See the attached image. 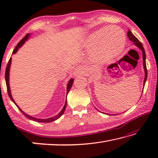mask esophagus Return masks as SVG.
Wrapping results in <instances>:
<instances>
[{
	"label": "esophagus",
	"mask_w": 158,
	"mask_h": 158,
	"mask_svg": "<svg viewBox=\"0 0 158 158\" xmlns=\"http://www.w3.org/2000/svg\"><path fill=\"white\" fill-rule=\"evenodd\" d=\"M83 73H84V72H83V69L80 68H76L75 69H74V75H78V74H81Z\"/></svg>",
	"instance_id": "34e87169"
}]
</instances>
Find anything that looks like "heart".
Listing matches in <instances>:
<instances>
[{"label": "heart", "instance_id": "1", "mask_svg": "<svg viewBox=\"0 0 158 158\" xmlns=\"http://www.w3.org/2000/svg\"><path fill=\"white\" fill-rule=\"evenodd\" d=\"M111 30V31H109ZM87 47L93 48V56L102 63L111 62L121 54L125 45L123 31L118 26H111L93 32L85 41Z\"/></svg>", "mask_w": 158, "mask_h": 158}]
</instances>
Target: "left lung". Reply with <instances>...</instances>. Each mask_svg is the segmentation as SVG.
<instances>
[{
	"instance_id": "left-lung-1",
	"label": "left lung",
	"mask_w": 158,
	"mask_h": 158,
	"mask_svg": "<svg viewBox=\"0 0 158 158\" xmlns=\"http://www.w3.org/2000/svg\"><path fill=\"white\" fill-rule=\"evenodd\" d=\"M127 37H129V39L131 41L134 42L136 46H137L139 49L142 51L143 53V68L144 70H145V78H144V81H143V85H145V83L147 79V75H148V72H147V68H146V53H145V50H144L143 45L141 44V42L134 35L132 34V32L130 31H128L127 32Z\"/></svg>"
}]
</instances>
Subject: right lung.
<instances>
[{"instance_id": "right-lung-1", "label": "right lung", "mask_w": 158, "mask_h": 158, "mask_svg": "<svg viewBox=\"0 0 158 158\" xmlns=\"http://www.w3.org/2000/svg\"><path fill=\"white\" fill-rule=\"evenodd\" d=\"M28 37H29V34L28 33V34L26 35L25 37H23V38H22V39L21 40V41L17 44V47H16L15 48V49H14V51H13L12 53H15L16 52H17L19 48L21 46H22V45L23 44V43H24V42H25V41L28 38ZM11 60H12V58H10L9 61H8V63H7V67H6V69H5V82H6L7 93H8V95H9L10 98L11 99L13 102H14V103L15 104V105H17L18 109H19V110L21 111V113H22L23 115H24V116H25L26 118H28V119L33 120V121H37V122H40V123H49V122L54 121H56V120H57L58 118H59L63 114L64 111H65V109L66 105H67V100H66V101H65V105H64L63 109H62V110H61V111L60 112V113L57 115V116H54V117H52V118H46V119H40V118H36L32 117V116H29V115L26 114V113H24V112H23L19 107L17 104L15 103V102L14 101V100H13V98H12V95H11V93H10V85H9V72H10V64H11ZM73 81H74V79H71L69 81V82H68V86H67V95H68V92L69 91V90H70V89H71L72 85H73Z\"/></svg>"}]
</instances>
